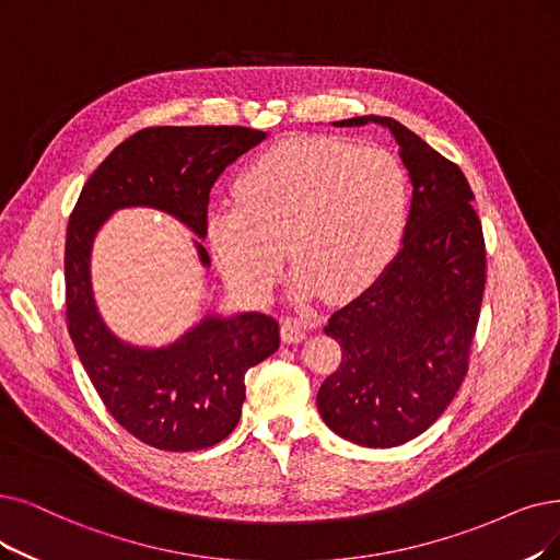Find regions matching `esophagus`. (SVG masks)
<instances>
[{
  "instance_id": "34e87169",
  "label": "esophagus",
  "mask_w": 560,
  "mask_h": 560,
  "mask_svg": "<svg viewBox=\"0 0 560 560\" xmlns=\"http://www.w3.org/2000/svg\"><path fill=\"white\" fill-rule=\"evenodd\" d=\"M307 338V324L301 319H284L282 322V340L287 345L303 342Z\"/></svg>"
}]
</instances>
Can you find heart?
<instances>
[{"mask_svg": "<svg viewBox=\"0 0 560 560\" xmlns=\"http://www.w3.org/2000/svg\"><path fill=\"white\" fill-rule=\"evenodd\" d=\"M236 205L213 207L207 236L228 282L271 296L284 248L294 296L347 299L384 271L407 225L409 178L393 153L330 138L284 140L245 167Z\"/></svg>", "mask_w": 560, "mask_h": 560, "instance_id": "1", "label": "heart"}]
</instances>
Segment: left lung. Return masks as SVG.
<instances>
[{
    "label": "left lung",
    "mask_w": 560,
    "mask_h": 560,
    "mask_svg": "<svg viewBox=\"0 0 560 560\" xmlns=\"http://www.w3.org/2000/svg\"><path fill=\"white\" fill-rule=\"evenodd\" d=\"M390 130L411 178L401 248L372 287L324 328L342 363L317 393L328 428L365 448H393L448 409L471 349L485 292V241L462 170L390 117H353L335 128Z\"/></svg>",
    "instance_id": "left-lung-1"
}]
</instances>
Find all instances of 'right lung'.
<instances>
[{
    "label": "right lung",
    "mask_w": 560,
    "mask_h": 560,
    "mask_svg": "<svg viewBox=\"0 0 560 560\" xmlns=\"http://www.w3.org/2000/svg\"><path fill=\"white\" fill-rule=\"evenodd\" d=\"M268 132L243 126H155L121 142L84 184L66 230V317L80 361L126 432L170 453L211 448L234 432L245 372L278 351L280 326L261 312L202 322L165 347L130 345L103 322L92 287V248L109 215L159 209L207 238L215 178ZM202 266L211 257L195 241Z\"/></svg>",
    "instance_id": "add662e5"
}]
</instances>
